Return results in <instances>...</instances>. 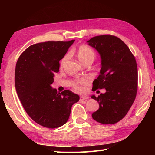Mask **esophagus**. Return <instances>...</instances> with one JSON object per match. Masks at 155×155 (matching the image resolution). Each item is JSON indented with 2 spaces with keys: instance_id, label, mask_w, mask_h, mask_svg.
I'll list each match as a JSON object with an SVG mask.
<instances>
[{
  "instance_id": "34e87169",
  "label": "esophagus",
  "mask_w": 155,
  "mask_h": 155,
  "mask_svg": "<svg viewBox=\"0 0 155 155\" xmlns=\"http://www.w3.org/2000/svg\"><path fill=\"white\" fill-rule=\"evenodd\" d=\"M88 97H85V96H81L80 97V101H84V100H87L88 99Z\"/></svg>"
}]
</instances>
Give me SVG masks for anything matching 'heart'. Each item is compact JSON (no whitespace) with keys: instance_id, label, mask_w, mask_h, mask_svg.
Returning <instances> with one entry per match:
<instances>
[{"instance_id":"heart-1","label":"heart","mask_w":155,"mask_h":155,"mask_svg":"<svg viewBox=\"0 0 155 155\" xmlns=\"http://www.w3.org/2000/svg\"><path fill=\"white\" fill-rule=\"evenodd\" d=\"M77 57L78 58L82 63L85 64L87 62H93L96 58V53L94 50L87 45H81L78 47L77 50ZM68 58V55H66L62 58L61 61V67H63L66 62ZM91 80L89 77H84L81 78H77L74 80L72 87L73 89L77 93H83L85 88L91 83Z\"/></svg>"}]
</instances>
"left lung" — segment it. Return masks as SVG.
I'll list each match as a JSON object with an SVG mask.
<instances>
[{
    "mask_svg": "<svg viewBox=\"0 0 155 155\" xmlns=\"http://www.w3.org/2000/svg\"><path fill=\"white\" fill-rule=\"evenodd\" d=\"M88 42L101 57L100 74L93 81L92 90L106 89V93L98 97H91L99 104L92 117L101 124L117 123L126 116L135 100L138 88L135 58L127 45L113 35L97 36Z\"/></svg>",
    "mask_w": 155,
    "mask_h": 155,
    "instance_id": "8db88e82",
    "label": "left lung"
}]
</instances>
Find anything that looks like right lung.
Listing matches in <instances>:
<instances>
[{
  "instance_id": "right-lung-1",
  "label": "right lung",
  "mask_w": 155,
  "mask_h": 155,
  "mask_svg": "<svg viewBox=\"0 0 155 155\" xmlns=\"http://www.w3.org/2000/svg\"><path fill=\"white\" fill-rule=\"evenodd\" d=\"M74 40L47 41L28 47L16 62L15 83L23 108L35 123L55 128L67 123L72 105L79 96L69 90L57 93L51 85L59 61L64 57Z\"/></svg>"
}]
</instances>
